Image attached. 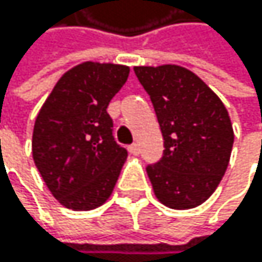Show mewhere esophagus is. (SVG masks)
Segmentation results:
<instances>
[{
    "mask_svg": "<svg viewBox=\"0 0 262 262\" xmlns=\"http://www.w3.org/2000/svg\"><path fill=\"white\" fill-rule=\"evenodd\" d=\"M128 152H130V154H134V156H138V154H140V146H138L137 143L130 144V146H128Z\"/></svg>",
    "mask_w": 262,
    "mask_h": 262,
    "instance_id": "34e87169",
    "label": "esophagus"
}]
</instances>
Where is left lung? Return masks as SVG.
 <instances>
[{
    "mask_svg": "<svg viewBox=\"0 0 262 262\" xmlns=\"http://www.w3.org/2000/svg\"><path fill=\"white\" fill-rule=\"evenodd\" d=\"M163 135V156L146 171L157 200L171 209L203 204L219 187L234 143L222 100L179 66L134 67Z\"/></svg>",
    "mask_w": 262,
    "mask_h": 262,
    "instance_id": "left-lung-1",
    "label": "left lung"
}]
</instances>
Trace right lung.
Here are the masks:
<instances>
[{
  "label": "right lung",
  "mask_w": 262,
  "mask_h": 262,
  "mask_svg": "<svg viewBox=\"0 0 262 262\" xmlns=\"http://www.w3.org/2000/svg\"><path fill=\"white\" fill-rule=\"evenodd\" d=\"M130 69L83 62L66 72L36 118L33 159L53 196L67 209L103 204L119 178L127 150L113 137L108 103Z\"/></svg>",
  "instance_id": "add662e5"
}]
</instances>
